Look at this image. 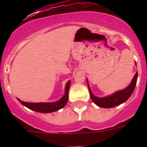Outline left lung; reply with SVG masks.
Instances as JSON below:
<instances>
[{
    "label": "left lung",
    "mask_w": 147,
    "mask_h": 147,
    "mask_svg": "<svg viewBox=\"0 0 147 147\" xmlns=\"http://www.w3.org/2000/svg\"><path fill=\"white\" fill-rule=\"evenodd\" d=\"M135 65H137L136 62H135ZM137 77H138V73L137 71L135 76H134L131 82L127 87L125 88L123 90H120L118 92H114L111 95L102 97V98L96 97L93 94L87 79L88 87V90H89L91 98L93 100V102L96 105H98V107H104V108H111V107H116L117 105H121V104L125 102L126 100H127L128 98H130L131 94H133L135 87H136V85H137Z\"/></svg>",
    "instance_id": "obj_1"
}]
</instances>
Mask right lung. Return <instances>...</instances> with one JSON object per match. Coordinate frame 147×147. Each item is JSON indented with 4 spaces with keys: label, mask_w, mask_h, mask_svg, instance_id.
<instances>
[{
    "label": "right lung",
    "mask_w": 147,
    "mask_h": 147,
    "mask_svg": "<svg viewBox=\"0 0 147 147\" xmlns=\"http://www.w3.org/2000/svg\"><path fill=\"white\" fill-rule=\"evenodd\" d=\"M71 81L69 80L67 82L65 88V94L59 100L54 102H40V103H30L23 101L18 99L22 105L26 107L29 109L34 111L40 112V113H52L62 108L66 105L68 99H69V91L70 87Z\"/></svg>",
    "instance_id": "right-lung-1"
}]
</instances>
